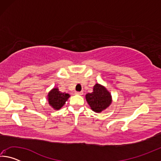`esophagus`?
<instances>
[{
    "mask_svg": "<svg viewBox=\"0 0 161 161\" xmlns=\"http://www.w3.org/2000/svg\"><path fill=\"white\" fill-rule=\"evenodd\" d=\"M76 94H77V95H82V94H83V92H76Z\"/></svg>",
    "mask_w": 161,
    "mask_h": 161,
    "instance_id": "1",
    "label": "esophagus"
}]
</instances>
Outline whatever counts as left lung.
<instances>
[{
    "label": "left lung",
    "instance_id": "obj_1",
    "mask_svg": "<svg viewBox=\"0 0 161 161\" xmlns=\"http://www.w3.org/2000/svg\"><path fill=\"white\" fill-rule=\"evenodd\" d=\"M89 107L96 113H101L109 107L112 102V97L104 86L97 83L94 86L93 92L85 96Z\"/></svg>",
    "mask_w": 161,
    "mask_h": 161
}]
</instances>
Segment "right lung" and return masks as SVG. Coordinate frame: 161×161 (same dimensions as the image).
<instances>
[{"mask_svg":"<svg viewBox=\"0 0 161 161\" xmlns=\"http://www.w3.org/2000/svg\"><path fill=\"white\" fill-rule=\"evenodd\" d=\"M70 95L65 92H61L58 87H54L49 92L47 99L49 104L54 110H59L63 107Z\"/></svg>","mask_w":161,"mask_h":161,"instance_id":"right-lung-1","label":"right lung"}]
</instances>
